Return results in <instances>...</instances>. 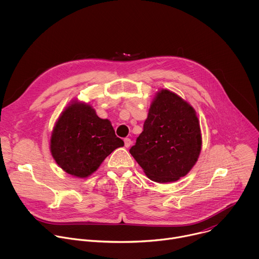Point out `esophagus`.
<instances>
[{"label": "esophagus", "instance_id": "obj_1", "mask_svg": "<svg viewBox=\"0 0 259 259\" xmlns=\"http://www.w3.org/2000/svg\"><path fill=\"white\" fill-rule=\"evenodd\" d=\"M124 143H125V146H126V147H129V146L131 145L132 141H131L130 138H125V139H124Z\"/></svg>", "mask_w": 259, "mask_h": 259}]
</instances>
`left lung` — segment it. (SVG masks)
Masks as SVG:
<instances>
[{"label":"left lung","instance_id":"left-lung-1","mask_svg":"<svg viewBox=\"0 0 259 259\" xmlns=\"http://www.w3.org/2000/svg\"><path fill=\"white\" fill-rule=\"evenodd\" d=\"M201 129L194 107L163 89L154 98L143 131L130 154L151 180L165 183L186 176L198 161Z\"/></svg>","mask_w":259,"mask_h":259}]
</instances>
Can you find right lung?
I'll return each mask as SVG.
<instances>
[{
	"instance_id": "obj_1",
	"label": "right lung",
	"mask_w": 259,
	"mask_h": 259,
	"mask_svg": "<svg viewBox=\"0 0 259 259\" xmlns=\"http://www.w3.org/2000/svg\"><path fill=\"white\" fill-rule=\"evenodd\" d=\"M123 145L108 120L100 119L90 104L78 101L63 110L50 139V151L58 166L80 178L95 172L109 154Z\"/></svg>"
}]
</instances>
